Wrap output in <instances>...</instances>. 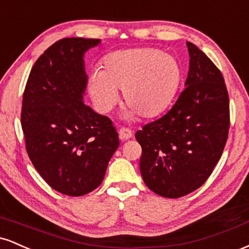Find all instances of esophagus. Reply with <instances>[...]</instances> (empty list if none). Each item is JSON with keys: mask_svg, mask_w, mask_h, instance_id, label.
<instances>
[{"mask_svg": "<svg viewBox=\"0 0 249 249\" xmlns=\"http://www.w3.org/2000/svg\"><path fill=\"white\" fill-rule=\"evenodd\" d=\"M132 136L133 133L130 128L122 127L121 130H119V138H121L122 141H127V139H130Z\"/></svg>", "mask_w": 249, "mask_h": 249, "instance_id": "esophagus-1", "label": "esophagus"}]
</instances>
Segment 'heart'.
<instances>
[{
  "label": "heart",
  "mask_w": 249,
  "mask_h": 249,
  "mask_svg": "<svg viewBox=\"0 0 249 249\" xmlns=\"http://www.w3.org/2000/svg\"><path fill=\"white\" fill-rule=\"evenodd\" d=\"M181 71L172 56L150 48L119 50L102 61V70H93L87 88L101 112H108L118 101V90L128 105L127 115L139 113L153 118L168 107L178 91Z\"/></svg>",
  "instance_id": "b5f03b06"
}]
</instances>
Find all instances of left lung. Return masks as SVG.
<instances>
[{
	"label": "left lung",
	"mask_w": 249,
	"mask_h": 249,
	"mask_svg": "<svg viewBox=\"0 0 249 249\" xmlns=\"http://www.w3.org/2000/svg\"><path fill=\"white\" fill-rule=\"evenodd\" d=\"M190 69L184 91L166 115L136 132L146 186L165 198L199 188L221 158L230 130V98L215 64L187 42Z\"/></svg>",
	"instance_id": "left-lung-1"
}]
</instances>
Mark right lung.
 <instances>
[{
	"mask_svg": "<svg viewBox=\"0 0 249 249\" xmlns=\"http://www.w3.org/2000/svg\"><path fill=\"white\" fill-rule=\"evenodd\" d=\"M99 42L68 37L53 43L34 64L23 93L28 156L50 187L70 196L102 184L119 146L111 119L83 103L88 82L83 56Z\"/></svg>",
	"mask_w": 249,
	"mask_h": 249,
	"instance_id": "obj_1",
	"label": "right lung"
}]
</instances>
